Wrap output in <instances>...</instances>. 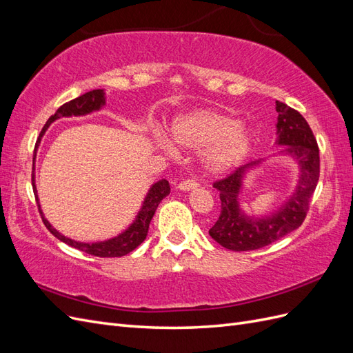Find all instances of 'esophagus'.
<instances>
[{
    "mask_svg": "<svg viewBox=\"0 0 353 353\" xmlns=\"http://www.w3.org/2000/svg\"><path fill=\"white\" fill-rule=\"evenodd\" d=\"M197 181L196 179H185V181H181L178 184V190L181 191H190V190H194L197 188Z\"/></svg>",
    "mask_w": 353,
    "mask_h": 353,
    "instance_id": "obj_1",
    "label": "esophagus"
}]
</instances>
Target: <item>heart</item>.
<instances>
[{
	"label": "heart",
	"mask_w": 353,
	"mask_h": 353,
	"mask_svg": "<svg viewBox=\"0 0 353 353\" xmlns=\"http://www.w3.org/2000/svg\"><path fill=\"white\" fill-rule=\"evenodd\" d=\"M175 143L187 148H206V166L212 172H225L241 163L252 150L254 135L236 117L218 110L201 109L179 116L172 125Z\"/></svg>",
	"instance_id": "b5f03b06"
}]
</instances>
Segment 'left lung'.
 Here are the masks:
<instances>
[{
	"label": "left lung",
	"mask_w": 353,
	"mask_h": 353,
	"mask_svg": "<svg viewBox=\"0 0 353 353\" xmlns=\"http://www.w3.org/2000/svg\"><path fill=\"white\" fill-rule=\"evenodd\" d=\"M275 104L279 112L276 144L287 145L281 153L296 159L301 174L293 196L266 216H249L240 209L239 203L245 172L259 166L262 160L243 165L213 183L219 191L221 213L209 234L222 248L234 252L265 248L301 227L319 179V150L311 126L297 110L281 101H275Z\"/></svg>",
	"instance_id": "left-lung-1"
}]
</instances>
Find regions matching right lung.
Listing matches in <instances>:
<instances>
[{
	"instance_id": "right-lung-1",
	"label": "right lung",
	"mask_w": 353,
	"mask_h": 353,
	"mask_svg": "<svg viewBox=\"0 0 353 353\" xmlns=\"http://www.w3.org/2000/svg\"><path fill=\"white\" fill-rule=\"evenodd\" d=\"M105 104V97H104V91L103 90H92L90 92L82 94L81 97L70 100L69 103H65L63 105L57 109V112L50 116V119L47 121V123L42 128V131L39 134V138L37 140L35 144V150H34V166H35V157H37V150L41 143L42 135L46 134V131L48 130V126L60 119V117H70V116H83L88 114L91 112L100 110L103 105ZM35 170V168H34ZM34 170H32V185H34V194L38 203V209L41 213L42 222L46 223V227L48 228V231L52 234V236L57 237L60 241L66 243L72 248L78 249L81 252H85L92 256H99V258H121V256H125L130 252H132L135 248L140 245L148 232V225H150V221L154 215V212L159 206V203L162 201L169 193H170V187L166 179H160L157 183H154L152 185V188L148 190V193L144 199L143 208L141 210L138 212V215L135 218V221L128 227L123 232H121L119 236H116L113 239H109L105 241H95V243H82V241H74L72 239H68L60 234L56 228L51 227V223L44 218V213L41 210L39 206V200H38V194H37V187H35V175Z\"/></svg>"
}]
</instances>
